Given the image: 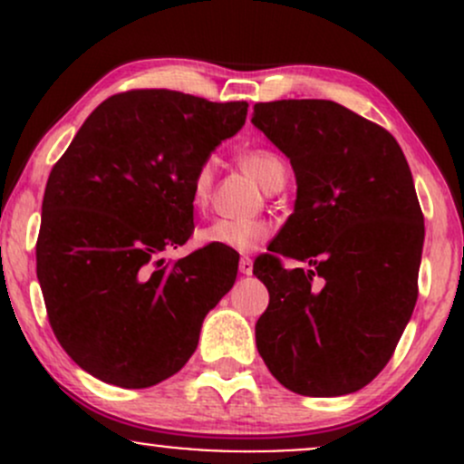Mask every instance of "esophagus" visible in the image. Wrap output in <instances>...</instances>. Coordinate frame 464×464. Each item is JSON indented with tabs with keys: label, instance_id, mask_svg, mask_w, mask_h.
Listing matches in <instances>:
<instances>
[{
	"label": "esophagus",
	"instance_id": "esophagus-1",
	"mask_svg": "<svg viewBox=\"0 0 464 464\" xmlns=\"http://www.w3.org/2000/svg\"><path fill=\"white\" fill-rule=\"evenodd\" d=\"M239 273H242V275L253 273V259H250V257L239 259Z\"/></svg>",
	"mask_w": 464,
	"mask_h": 464
}]
</instances>
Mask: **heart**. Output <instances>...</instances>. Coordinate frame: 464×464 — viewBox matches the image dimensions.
<instances>
[{
	"mask_svg": "<svg viewBox=\"0 0 464 464\" xmlns=\"http://www.w3.org/2000/svg\"><path fill=\"white\" fill-rule=\"evenodd\" d=\"M237 163L242 169L257 180L264 189H270L276 180H285L287 168L279 154L268 148H246L237 154ZM211 185H214V165L202 161L196 168L189 183V200L194 209L202 211L209 202ZM273 236V227L266 220H227L218 218L198 231V242L202 246L237 250V253H250L268 242Z\"/></svg>",
	"mask_w": 464,
	"mask_h": 464,
	"instance_id": "b5f03b06",
	"label": "heart"
}]
</instances>
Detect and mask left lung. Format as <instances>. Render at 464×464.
<instances>
[{"label": "left lung", "mask_w": 464, "mask_h": 464, "mask_svg": "<svg viewBox=\"0 0 464 464\" xmlns=\"http://www.w3.org/2000/svg\"><path fill=\"white\" fill-rule=\"evenodd\" d=\"M253 124L296 177L295 214L253 264L270 295L257 351L287 391L349 395L388 364L417 303L425 225L412 174L391 132L332 100L259 102Z\"/></svg>", "instance_id": "left-lung-1"}]
</instances>
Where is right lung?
<instances>
[{
	"label": "right lung",
	"instance_id": "obj_1",
	"mask_svg": "<svg viewBox=\"0 0 464 464\" xmlns=\"http://www.w3.org/2000/svg\"><path fill=\"white\" fill-rule=\"evenodd\" d=\"M246 102L168 89L111 95L52 168L36 276L56 340L106 384L148 388L185 366L237 276L233 253H159L194 233L189 183L246 121Z\"/></svg>",
	"mask_w": 464,
	"mask_h": 464
}]
</instances>
